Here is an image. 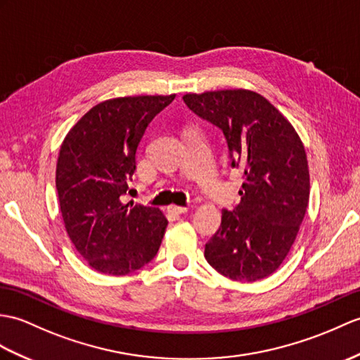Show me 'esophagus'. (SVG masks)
Listing matches in <instances>:
<instances>
[{
    "label": "esophagus",
    "mask_w": 360,
    "mask_h": 360,
    "mask_svg": "<svg viewBox=\"0 0 360 360\" xmlns=\"http://www.w3.org/2000/svg\"><path fill=\"white\" fill-rule=\"evenodd\" d=\"M188 212V207H181V205H170L169 207V213H174V214H184Z\"/></svg>",
    "instance_id": "34e87169"
}]
</instances>
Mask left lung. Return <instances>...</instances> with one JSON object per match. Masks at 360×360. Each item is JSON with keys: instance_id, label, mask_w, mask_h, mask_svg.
I'll return each instance as SVG.
<instances>
[{"instance_id": "8db88e82", "label": "left lung", "mask_w": 360, "mask_h": 360, "mask_svg": "<svg viewBox=\"0 0 360 360\" xmlns=\"http://www.w3.org/2000/svg\"><path fill=\"white\" fill-rule=\"evenodd\" d=\"M191 112L219 127L231 165L244 173L240 202L222 212L205 259L233 281L255 282L279 269L299 233L310 199L302 141L269 99L230 89L182 96Z\"/></svg>"}]
</instances>
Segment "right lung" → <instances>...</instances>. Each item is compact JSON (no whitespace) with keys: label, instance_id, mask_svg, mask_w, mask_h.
I'll use <instances>...</instances> for the list:
<instances>
[{"label":"right lung","instance_id":"obj_1","mask_svg":"<svg viewBox=\"0 0 360 360\" xmlns=\"http://www.w3.org/2000/svg\"><path fill=\"white\" fill-rule=\"evenodd\" d=\"M176 95L107 99L67 133L56 162L64 227L91 269L124 276L156 256L169 221L156 207L121 202L147 125Z\"/></svg>","mask_w":360,"mask_h":360}]
</instances>
